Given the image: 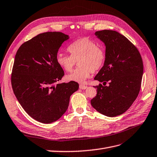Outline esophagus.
<instances>
[{
  "mask_svg": "<svg viewBox=\"0 0 157 157\" xmlns=\"http://www.w3.org/2000/svg\"><path fill=\"white\" fill-rule=\"evenodd\" d=\"M79 88H80V89L85 90V89L87 88V86H84V85H83V84H80L79 85Z\"/></svg>",
  "mask_w": 157,
  "mask_h": 157,
  "instance_id": "34e87169",
  "label": "esophagus"
}]
</instances>
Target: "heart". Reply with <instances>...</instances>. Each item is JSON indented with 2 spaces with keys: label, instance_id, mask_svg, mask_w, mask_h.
<instances>
[{
  "label": "heart",
  "instance_id": "b5f03b06",
  "mask_svg": "<svg viewBox=\"0 0 157 157\" xmlns=\"http://www.w3.org/2000/svg\"><path fill=\"white\" fill-rule=\"evenodd\" d=\"M68 51L71 55L59 53L57 56L56 61L67 72L72 70L77 62L78 63V68L66 75L65 78L69 81L84 82L92 72L100 69L105 63V50L88 38L75 40L69 46Z\"/></svg>",
  "mask_w": 157,
  "mask_h": 157
}]
</instances>
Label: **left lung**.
Instances as JSON below:
<instances>
[{
	"instance_id": "8db88e82",
	"label": "left lung",
	"mask_w": 157,
	"mask_h": 157,
	"mask_svg": "<svg viewBox=\"0 0 157 157\" xmlns=\"http://www.w3.org/2000/svg\"><path fill=\"white\" fill-rule=\"evenodd\" d=\"M95 35L105 46V60L94 79L108 86H94L97 95L91 100L97 111L109 117L126 112L138 96L144 65L136 47L115 31H96Z\"/></svg>"
}]
</instances>
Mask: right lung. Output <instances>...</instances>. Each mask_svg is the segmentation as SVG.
I'll return each instance as SVG.
<instances>
[{"mask_svg": "<svg viewBox=\"0 0 157 157\" xmlns=\"http://www.w3.org/2000/svg\"><path fill=\"white\" fill-rule=\"evenodd\" d=\"M69 39L61 32L41 33L21 44L15 56L11 77L13 93L28 115L44 124L61 117L71 96L78 89L74 81L57 83L64 75L57 54Z\"/></svg>", "mask_w": 157, "mask_h": 157, "instance_id": "add662e5", "label": "right lung"}]
</instances>
